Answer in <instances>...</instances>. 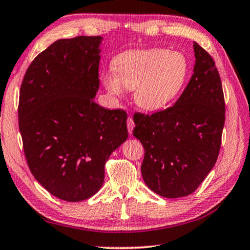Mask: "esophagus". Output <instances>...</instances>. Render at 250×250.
Masks as SVG:
<instances>
[{"instance_id": "34e87169", "label": "esophagus", "mask_w": 250, "mask_h": 250, "mask_svg": "<svg viewBox=\"0 0 250 250\" xmlns=\"http://www.w3.org/2000/svg\"><path fill=\"white\" fill-rule=\"evenodd\" d=\"M135 127V124H134V121L132 117H128L127 118V128H128V133L132 134L133 133V129Z\"/></svg>"}]
</instances>
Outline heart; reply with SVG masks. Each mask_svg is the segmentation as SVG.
Wrapping results in <instances>:
<instances>
[{
  "mask_svg": "<svg viewBox=\"0 0 250 250\" xmlns=\"http://www.w3.org/2000/svg\"><path fill=\"white\" fill-rule=\"evenodd\" d=\"M113 71L101 80L112 97H122L134 89V102L140 108L154 112L171 103L182 90L189 75V61L180 51L165 49L134 50L113 60Z\"/></svg>",
  "mask_w": 250,
  "mask_h": 250,
  "instance_id": "b5f03b06",
  "label": "heart"
}]
</instances>
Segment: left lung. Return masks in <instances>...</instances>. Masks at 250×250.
<instances>
[{"label":"left lung","instance_id":"8db88e82","mask_svg":"<svg viewBox=\"0 0 250 250\" xmlns=\"http://www.w3.org/2000/svg\"><path fill=\"white\" fill-rule=\"evenodd\" d=\"M189 83L173 106L152 115L136 113L133 135L143 145L141 172L164 198L197 190L218 159L225 125V99L214 61L197 42Z\"/></svg>","mask_w":250,"mask_h":250}]
</instances>
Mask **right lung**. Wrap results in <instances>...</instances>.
<instances>
[{
	"label": "right lung",
	"instance_id": "1",
	"mask_svg": "<svg viewBox=\"0 0 250 250\" xmlns=\"http://www.w3.org/2000/svg\"><path fill=\"white\" fill-rule=\"evenodd\" d=\"M102 37L60 39L39 53L23 78L19 127L31 173L61 200L101 189L105 163L127 140V114L95 102Z\"/></svg>",
	"mask_w": 250,
	"mask_h": 250
}]
</instances>
